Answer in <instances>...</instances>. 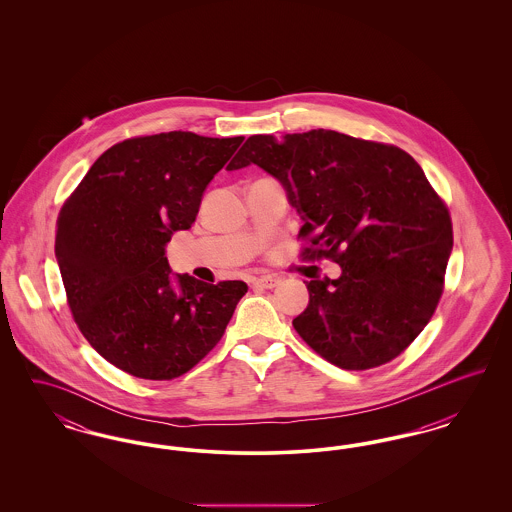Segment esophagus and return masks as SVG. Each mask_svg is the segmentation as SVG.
I'll use <instances>...</instances> for the list:
<instances>
[{"label": "esophagus", "instance_id": "1", "mask_svg": "<svg viewBox=\"0 0 512 512\" xmlns=\"http://www.w3.org/2000/svg\"><path fill=\"white\" fill-rule=\"evenodd\" d=\"M278 284H280V278H276V276H259V278L253 280V286L265 288V290H272V288H276Z\"/></svg>", "mask_w": 512, "mask_h": 512}]
</instances>
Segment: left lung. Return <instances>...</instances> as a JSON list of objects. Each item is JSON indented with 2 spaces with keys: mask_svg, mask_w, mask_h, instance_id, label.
<instances>
[{
  "mask_svg": "<svg viewBox=\"0 0 512 512\" xmlns=\"http://www.w3.org/2000/svg\"><path fill=\"white\" fill-rule=\"evenodd\" d=\"M259 165L301 215V257L330 259L338 280L307 282L295 332L322 359L368 370L401 355L438 307L453 247L445 201L401 147L334 130L251 136L228 171Z\"/></svg>",
  "mask_w": 512,
  "mask_h": 512,
  "instance_id": "1",
  "label": "left lung"
}]
</instances>
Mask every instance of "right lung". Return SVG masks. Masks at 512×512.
Returning <instances> with one entry per match:
<instances>
[{
	"instance_id": "1",
	"label": "right lung",
	"mask_w": 512,
	"mask_h": 512,
	"mask_svg": "<svg viewBox=\"0 0 512 512\" xmlns=\"http://www.w3.org/2000/svg\"><path fill=\"white\" fill-rule=\"evenodd\" d=\"M242 142L182 130L128 138L99 155L59 211L55 257L74 322L105 361L136 378L194 368L247 292L242 280L188 274L172 284L165 257Z\"/></svg>"
}]
</instances>
